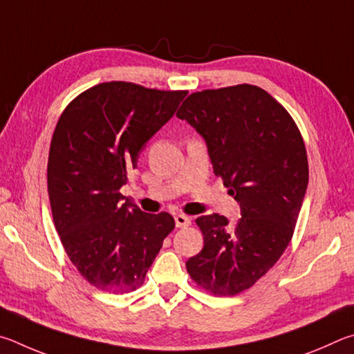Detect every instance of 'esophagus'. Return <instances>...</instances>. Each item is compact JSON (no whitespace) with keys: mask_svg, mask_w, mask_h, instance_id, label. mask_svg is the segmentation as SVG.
<instances>
[{"mask_svg":"<svg viewBox=\"0 0 354 354\" xmlns=\"http://www.w3.org/2000/svg\"><path fill=\"white\" fill-rule=\"evenodd\" d=\"M174 219H176V227L177 228H187L191 224V219L185 214H176V218H174Z\"/></svg>","mask_w":354,"mask_h":354,"instance_id":"esophagus-1","label":"esophagus"}]
</instances>
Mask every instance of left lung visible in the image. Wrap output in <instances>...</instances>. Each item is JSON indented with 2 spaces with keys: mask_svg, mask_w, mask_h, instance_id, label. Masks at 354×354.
Listing matches in <instances>:
<instances>
[{
  "mask_svg": "<svg viewBox=\"0 0 354 354\" xmlns=\"http://www.w3.org/2000/svg\"><path fill=\"white\" fill-rule=\"evenodd\" d=\"M177 116L205 140L214 174L241 207L234 225L216 213L196 219L203 249L187 270L214 295H236L274 268L292 239L308 188L305 142L286 109L249 84L193 93Z\"/></svg>",
  "mask_w": 354,
  "mask_h": 354,
  "instance_id": "8db88e82",
  "label": "left lung"
}]
</instances>
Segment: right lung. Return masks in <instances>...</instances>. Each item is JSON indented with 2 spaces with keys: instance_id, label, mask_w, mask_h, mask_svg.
Here are the masks:
<instances>
[{
  "instance_id": "obj_1",
  "label": "right lung",
  "mask_w": 354,
  "mask_h": 354,
  "mask_svg": "<svg viewBox=\"0 0 354 354\" xmlns=\"http://www.w3.org/2000/svg\"><path fill=\"white\" fill-rule=\"evenodd\" d=\"M187 95L104 82L73 99L55 126L48 158L54 225L71 263L97 289L140 288L176 227L169 213L141 212L120 189Z\"/></svg>"
}]
</instances>
